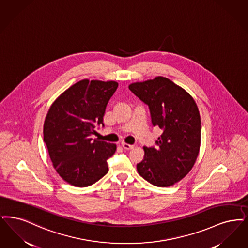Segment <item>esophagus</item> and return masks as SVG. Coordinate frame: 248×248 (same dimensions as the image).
<instances>
[{
	"label": "esophagus",
	"mask_w": 248,
	"mask_h": 248,
	"mask_svg": "<svg viewBox=\"0 0 248 248\" xmlns=\"http://www.w3.org/2000/svg\"><path fill=\"white\" fill-rule=\"evenodd\" d=\"M122 147L124 149H132L134 148L133 145H129L127 143H124V142H122Z\"/></svg>",
	"instance_id": "34e87169"
}]
</instances>
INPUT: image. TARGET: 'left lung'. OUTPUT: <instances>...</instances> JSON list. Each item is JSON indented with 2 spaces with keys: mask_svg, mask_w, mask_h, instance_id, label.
Wrapping results in <instances>:
<instances>
[{
  "mask_svg": "<svg viewBox=\"0 0 248 248\" xmlns=\"http://www.w3.org/2000/svg\"><path fill=\"white\" fill-rule=\"evenodd\" d=\"M129 89L149 106L153 126L163 130L156 147H144L138 171L153 186H173L193 168L199 153L201 122L197 103L188 92L163 77L133 83Z\"/></svg>",
  "mask_w": 248,
  "mask_h": 248,
  "instance_id": "8db88e82",
  "label": "left lung"
}]
</instances>
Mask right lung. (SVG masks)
Instances as JSON below:
<instances>
[{
  "label": "right lung",
  "mask_w": 248,
  "mask_h": 248,
  "mask_svg": "<svg viewBox=\"0 0 248 248\" xmlns=\"http://www.w3.org/2000/svg\"><path fill=\"white\" fill-rule=\"evenodd\" d=\"M115 81L83 79L71 86L51 104L44 122V142L53 167L70 185L87 187L109 170L107 159L116 145L90 138L103 124Z\"/></svg>",
  "instance_id": "1"
}]
</instances>
